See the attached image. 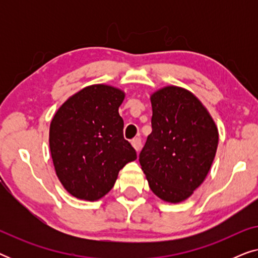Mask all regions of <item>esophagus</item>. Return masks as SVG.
<instances>
[{"instance_id": "esophagus-1", "label": "esophagus", "mask_w": 258, "mask_h": 258, "mask_svg": "<svg viewBox=\"0 0 258 258\" xmlns=\"http://www.w3.org/2000/svg\"><path fill=\"white\" fill-rule=\"evenodd\" d=\"M132 146L134 147V149H135L137 153H139L140 149H141V146H142V141H141L140 137H136V139H134L132 141Z\"/></svg>"}]
</instances>
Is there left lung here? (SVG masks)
Instances as JSON below:
<instances>
[{
  "mask_svg": "<svg viewBox=\"0 0 258 258\" xmlns=\"http://www.w3.org/2000/svg\"><path fill=\"white\" fill-rule=\"evenodd\" d=\"M153 132L140 164L155 195L169 203L189 199L213 164L218 130L199 98L184 88L167 86L151 94Z\"/></svg>",
  "mask_w": 258,
  "mask_h": 258,
  "instance_id": "obj_1",
  "label": "left lung"
}]
</instances>
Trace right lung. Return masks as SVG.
Masks as SVG:
<instances>
[{"label":"right lung","mask_w":258,"mask_h":258,"mask_svg":"<svg viewBox=\"0 0 258 258\" xmlns=\"http://www.w3.org/2000/svg\"><path fill=\"white\" fill-rule=\"evenodd\" d=\"M124 96L108 84L88 86L70 96L51 119L49 147L56 175L76 199H102L119 170L137 158L123 137L118 108Z\"/></svg>","instance_id":"right-lung-1"}]
</instances>
